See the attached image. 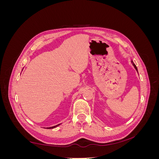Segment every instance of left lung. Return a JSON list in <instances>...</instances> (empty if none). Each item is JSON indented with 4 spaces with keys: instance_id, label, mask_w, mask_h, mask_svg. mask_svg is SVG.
Wrapping results in <instances>:
<instances>
[{
    "instance_id": "8db88e82",
    "label": "left lung",
    "mask_w": 159,
    "mask_h": 159,
    "mask_svg": "<svg viewBox=\"0 0 159 159\" xmlns=\"http://www.w3.org/2000/svg\"><path fill=\"white\" fill-rule=\"evenodd\" d=\"M131 63H132L133 66H134V68H135V70H137V71L138 72V70H137V66H136V65H135V64H134V62L133 61V60H131Z\"/></svg>"
}]
</instances>
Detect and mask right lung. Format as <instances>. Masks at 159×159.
<instances>
[{
	"label": "right lung",
	"mask_w": 159,
	"mask_h": 159,
	"mask_svg": "<svg viewBox=\"0 0 159 159\" xmlns=\"http://www.w3.org/2000/svg\"><path fill=\"white\" fill-rule=\"evenodd\" d=\"M58 125H60V124H58V125H56V126H54V127H47L48 129H54V128H55V127H57Z\"/></svg>",
	"instance_id": "obj_1"
}]
</instances>
